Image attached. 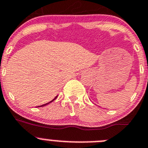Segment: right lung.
Listing matches in <instances>:
<instances>
[{"label": "right lung", "mask_w": 148, "mask_h": 148, "mask_svg": "<svg viewBox=\"0 0 148 148\" xmlns=\"http://www.w3.org/2000/svg\"><path fill=\"white\" fill-rule=\"evenodd\" d=\"M57 97H55V98H54V99H52V100H51V102H48V103H46V104H44V105H40V106H38V108H39V107H43V106H45V105H48V104L51 103V102H53V101H54V100H55V99H57Z\"/></svg>", "instance_id": "right-lung-1"}]
</instances>
